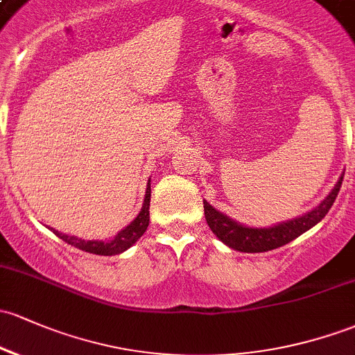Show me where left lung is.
<instances>
[{"instance_id":"obj_1","label":"left lung","mask_w":355,"mask_h":355,"mask_svg":"<svg viewBox=\"0 0 355 355\" xmlns=\"http://www.w3.org/2000/svg\"><path fill=\"white\" fill-rule=\"evenodd\" d=\"M342 181H344V176H340V179H338L337 184L334 186V189H331L329 196H327L318 207L311 209V211L304 213V215L298 216V218L281 222L268 228L245 227V225L234 222V220L228 218L227 215L216 211L208 201H203L205 218H207L208 227L211 228L213 234L222 240L223 243H227L228 247H232V249L250 254L268 252V250L286 245V243H289L291 240L300 237L301 234L310 230L311 227H315L318 222H322V218L329 213L335 198H337L338 191H340Z\"/></svg>"}]
</instances>
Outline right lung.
Instances as JSON below:
<instances>
[{
    "label": "right lung",
    "mask_w": 355,
    "mask_h": 355,
    "mask_svg": "<svg viewBox=\"0 0 355 355\" xmlns=\"http://www.w3.org/2000/svg\"><path fill=\"white\" fill-rule=\"evenodd\" d=\"M148 207H150V181L147 184L146 191V200H144L142 209L137 215V218L133 220L130 225L120 230L118 234L108 242H103V240H83L78 237H72V235H66L62 232H57L54 228H51L52 232L59 239H62L64 242H67L69 245L78 247L79 250H85V252L96 254V255H116L125 252L127 249H130L133 243L137 242L144 234H146L148 227V220H150V215H148Z\"/></svg>",
    "instance_id": "obj_1"
}]
</instances>
